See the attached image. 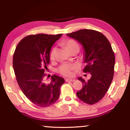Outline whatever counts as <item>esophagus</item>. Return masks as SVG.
<instances>
[{
    "label": "esophagus",
    "mask_w": 130,
    "mask_h": 130,
    "mask_svg": "<svg viewBox=\"0 0 130 130\" xmlns=\"http://www.w3.org/2000/svg\"><path fill=\"white\" fill-rule=\"evenodd\" d=\"M76 80L74 78H67L65 79V81H67V82H69V81H72V82H73V81H74Z\"/></svg>",
    "instance_id": "34e87169"
}]
</instances>
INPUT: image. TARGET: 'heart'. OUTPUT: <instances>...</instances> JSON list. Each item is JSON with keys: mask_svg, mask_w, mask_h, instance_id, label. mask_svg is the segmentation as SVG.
<instances>
[{"mask_svg": "<svg viewBox=\"0 0 130 130\" xmlns=\"http://www.w3.org/2000/svg\"><path fill=\"white\" fill-rule=\"evenodd\" d=\"M65 46L67 49L69 51L73 48L79 47L78 44L76 41L72 39H69L64 43ZM55 52H56V49L54 48L53 49L51 53V58L53 59L54 57ZM78 66L76 63H63L61 67L59 68L58 72L62 75L67 77L72 76L73 74V72L74 70L78 69Z\"/></svg>", "mask_w": 130, "mask_h": 130, "instance_id": "heart-1", "label": "heart"}]
</instances>
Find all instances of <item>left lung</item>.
Returning <instances> with one entry per match:
<instances>
[{
  "label": "left lung",
  "instance_id": "left-lung-1",
  "mask_svg": "<svg viewBox=\"0 0 130 130\" xmlns=\"http://www.w3.org/2000/svg\"><path fill=\"white\" fill-rule=\"evenodd\" d=\"M67 35L82 45L84 62L87 63L83 72L91 74L87 81L78 78L83 86L77 96L88 104H95L106 94L113 77L115 59L111 44L104 35L93 30L82 29Z\"/></svg>",
  "mask_w": 130,
  "mask_h": 130
}]
</instances>
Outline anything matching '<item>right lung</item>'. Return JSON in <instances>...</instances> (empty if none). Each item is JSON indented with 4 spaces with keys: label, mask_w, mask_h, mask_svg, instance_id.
I'll return each instance as SVG.
<instances>
[{
    "label": "right lung",
    "mask_w": 130,
    "mask_h": 130,
    "mask_svg": "<svg viewBox=\"0 0 130 130\" xmlns=\"http://www.w3.org/2000/svg\"><path fill=\"white\" fill-rule=\"evenodd\" d=\"M62 35L28 36L18 44L13 56L18 84L26 98L38 107H49L56 103L60 97V87L65 83L62 77L55 74L48 84L43 80L50 50Z\"/></svg>",
    "instance_id": "right-lung-1"
}]
</instances>
